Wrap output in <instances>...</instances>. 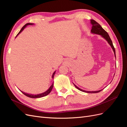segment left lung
<instances>
[{"instance_id":"obj_1","label":"left lung","mask_w":127,"mask_h":127,"mask_svg":"<svg viewBox=\"0 0 127 127\" xmlns=\"http://www.w3.org/2000/svg\"><path fill=\"white\" fill-rule=\"evenodd\" d=\"M90 21H91V22H90L91 24L92 25L91 32L92 33L94 34H98V35H100L103 38H104V39L107 42V43L109 44V45L111 46V48L112 49L113 51L114 52L115 58H116V50H115V49H114V46L113 45L112 42V41H111L108 33H107L102 28V26L95 21H94L93 20H91ZM73 84H74L75 87L76 88H77L78 90L82 91V92H85V93H98V92H101V91H102L104 89L103 88V89H102V90L97 91H87L83 90L81 89V88H79L74 83H73Z\"/></svg>"}]
</instances>
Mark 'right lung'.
Wrapping results in <instances>:
<instances>
[{"mask_svg": "<svg viewBox=\"0 0 127 127\" xmlns=\"http://www.w3.org/2000/svg\"><path fill=\"white\" fill-rule=\"evenodd\" d=\"M34 25V24L33 23H27V24H26L23 27V28H22V29L19 32V33L17 34V35H16V37L18 36V35H19V34H20L24 30V29L26 28L27 26H28V25ZM56 71H55L54 72H53V74H52V78L53 79V78H54V76H55V73H56ZM53 82L52 85H51V86L48 88V90H47L45 92H43V93H40V94H32L27 93H25V92L21 91L22 92V93L23 94H24L25 95L27 96H28V97H31V98H40V97H44V96H45L48 95L51 92L52 88H53Z\"/></svg>", "mask_w": 127, "mask_h": 127, "instance_id": "1", "label": "right lung"}]
</instances>
